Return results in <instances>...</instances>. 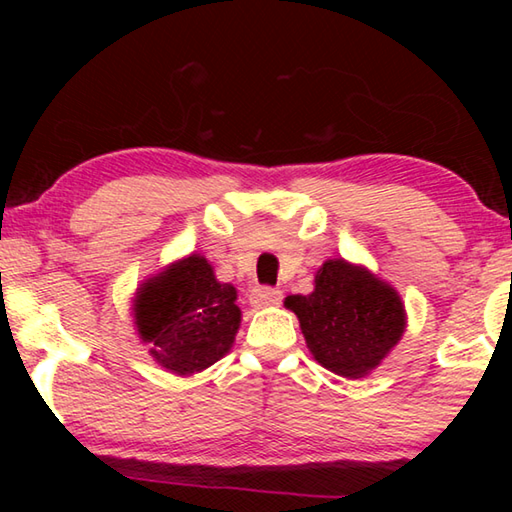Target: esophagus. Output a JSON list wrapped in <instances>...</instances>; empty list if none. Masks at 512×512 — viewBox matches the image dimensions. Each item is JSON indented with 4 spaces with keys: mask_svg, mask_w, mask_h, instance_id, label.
Listing matches in <instances>:
<instances>
[{
    "mask_svg": "<svg viewBox=\"0 0 512 512\" xmlns=\"http://www.w3.org/2000/svg\"><path fill=\"white\" fill-rule=\"evenodd\" d=\"M282 302V291L280 289H273V287H255L250 291V305L255 309H262V307H273V305H280Z\"/></svg>",
    "mask_w": 512,
    "mask_h": 512,
    "instance_id": "1",
    "label": "esophagus"
}]
</instances>
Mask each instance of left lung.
Wrapping results in <instances>:
<instances>
[{"label": "left lung", "mask_w": 512, "mask_h": 512, "mask_svg": "<svg viewBox=\"0 0 512 512\" xmlns=\"http://www.w3.org/2000/svg\"><path fill=\"white\" fill-rule=\"evenodd\" d=\"M309 296L284 300L296 311L314 359L341 377L368 375L404 332L397 291L366 268L329 259L316 273Z\"/></svg>", "instance_id": "obj_1"}]
</instances>
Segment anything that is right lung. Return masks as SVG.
Wrapping results in <instances>:
<instances>
[{
    "label": "right lung",
    "mask_w": 512,
    "mask_h": 512,
    "mask_svg": "<svg viewBox=\"0 0 512 512\" xmlns=\"http://www.w3.org/2000/svg\"><path fill=\"white\" fill-rule=\"evenodd\" d=\"M232 284L216 282L201 255L171 264L137 291L135 325L153 359L176 375H192L232 348L241 323Z\"/></svg>",
    "instance_id": "1"
}]
</instances>
